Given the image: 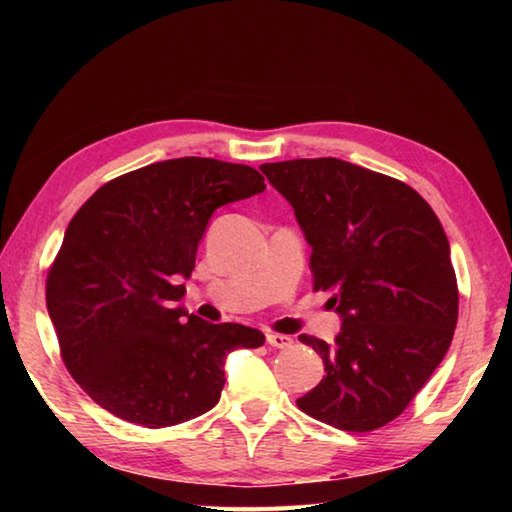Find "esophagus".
Here are the masks:
<instances>
[{
    "label": "esophagus",
    "instance_id": "obj_1",
    "mask_svg": "<svg viewBox=\"0 0 512 512\" xmlns=\"http://www.w3.org/2000/svg\"><path fill=\"white\" fill-rule=\"evenodd\" d=\"M266 343L271 345V348L287 350V348H291L293 339H291V336H287V334H275V332H271V334H266Z\"/></svg>",
    "mask_w": 512,
    "mask_h": 512
}]
</instances>
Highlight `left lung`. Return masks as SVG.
I'll return each mask as SVG.
<instances>
[{"mask_svg": "<svg viewBox=\"0 0 512 512\" xmlns=\"http://www.w3.org/2000/svg\"><path fill=\"white\" fill-rule=\"evenodd\" d=\"M311 246L314 291L341 314L334 343L300 334L325 363L300 411L343 431L393 422L452 343L458 284L436 212L384 173L336 158L262 164Z\"/></svg>", "mask_w": 512, "mask_h": 512, "instance_id": "left-lung-1", "label": "left lung"}]
</instances>
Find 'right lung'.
<instances>
[{
	"mask_svg": "<svg viewBox=\"0 0 512 512\" xmlns=\"http://www.w3.org/2000/svg\"><path fill=\"white\" fill-rule=\"evenodd\" d=\"M264 189L246 164L176 158L110 180L74 214L47 311L65 368L103 409L146 429L198 418L219 402L228 352L264 345L259 329L178 305L214 210Z\"/></svg>",
	"mask_w": 512,
	"mask_h": 512,
	"instance_id": "right-lung-1",
	"label": "right lung"
}]
</instances>
